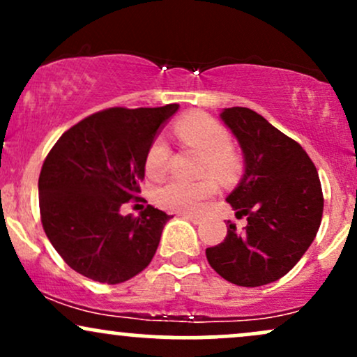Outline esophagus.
I'll use <instances>...</instances> for the list:
<instances>
[{
  "label": "esophagus",
  "instance_id": "obj_1",
  "mask_svg": "<svg viewBox=\"0 0 357 357\" xmlns=\"http://www.w3.org/2000/svg\"><path fill=\"white\" fill-rule=\"evenodd\" d=\"M183 218L184 220H188V221H191V223H195V225H199L202 223V216H196V215H190V213H183Z\"/></svg>",
  "mask_w": 357,
  "mask_h": 357
}]
</instances>
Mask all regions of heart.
<instances>
[{
    "instance_id": "b5f03b06",
    "label": "heart",
    "mask_w": 357,
    "mask_h": 357,
    "mask_svg": "<svg viewBox=\"0 0 357 357\" xmlns=\"http://www.w3.org/2000/svg\"><path fill=\"white\" fill-rule=\"evenodd\" d=\"M174 134L184 146L203 153L199 173L211 174L220 181H231L240 171V158L231 149L230 132L216 119L206 114H188L174 124ZM169 146L162 137H155L147 147L144 167L151 178H161L169 165ZM213 178L199 181L173 178L158 188L154 199L169 211L195 213L204 199L215 192Z\"/></svg>"
}]
</instances>
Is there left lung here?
Returning <instances> with one entry per match:
<instances>
[{"label":"left lung","instance_id":"obj_1","mask_svg":"<svg viewBox=\"0 0 357 357\" xmlns=\"http://www.w3.org/2000/svg\"><path fill=\"white\" fill-rule=\"evenodd\" d=\"M221 121L243 153L245 173L227 202L247 227L228 221L225 240L206 248L210 265L241 287L275 282L296 267L321 227L324 196L317 169L298 142L255 110L223 109Z\"/></svg>","mask_w":357,"mask_h":357}]
</instances>
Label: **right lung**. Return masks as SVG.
<instances>
[{
  "instance_id": "obj_1",
  "label": "right lung",
  "mask_w": 357,
  "mask_h": 357,
  "mask_svg": "<svg viewBox=\"0 0 357 357\" xmlns=\"http://www.w3.org/2000/svg\"><path fill=\"white\" fill-rule=\"evenodd\" d=\"M178 109L102 110L61 134L48 153L38 179L43 230L80 275L121 284L153 260L171 216L151 204L124 216L121 206L141 192L147 147Z\"/></svg>"
}]
</instances>
